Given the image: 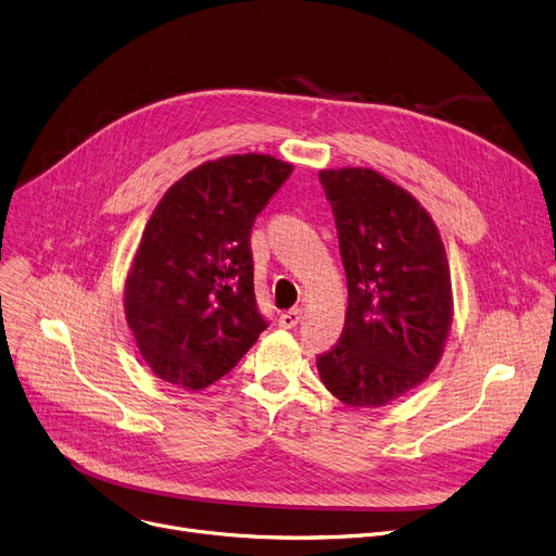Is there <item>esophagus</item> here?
Wrapping results in <instances>:
<instances>
[{
  "instance_id": "esophagus-1",
  "label": "esophagus",
  "mask_w": 556,
  "mask_h": 556,
  "mask_svg": "<svg viewBox=\"0 0 556 556\" xmlns=\"http://www.w3.org/2000/svg\"><path fill=\"white\" fill-rule=\"evenodd\" d=\"M301 318H303V312H301V309H289V312L280 314L278 323H280V328H285V330H291V328H296V325H299V320H301Z\"/></svg>"
}]
</instances>
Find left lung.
<instances>
[{"mask_svg": "<svg viewBox=\"0 0 556 556\" xmlns=\"http://www.w3.org/2000/svg\"><path fill=\"white\" fill-rule=\"evenodd\" d=\"M348 276L339 343L316 358L350 408H379L440 364L453 323L451 271L438 226L408 190L372 168L320 170Z\"/></svg>", "mask_w": 556, "mask_h": 556, "instance_id": "1", "label": "left lung"}]
</instances>
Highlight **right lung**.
<instances>
[{
  "mask_svg": "<svg viewBox=\"0 0 556 556\" xmlns=\"http://www.w3.org/2000/svg\"><path fill=\"white\" fill-rule=\"evenodd\" d=\"M291 173L271 154H228L192 168L159 200L125 278L123 307L161 381L204 390L267 328L249 238Z\"/></svg>",
  "mask_w": 556,
  "mask_h": 556,
  "instance_id": "right-lung-1",
  "label": "right lung"
}]
</instances>
